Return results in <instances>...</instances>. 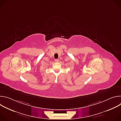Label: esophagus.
I'll use <instances>...</instances> for the list:
<instances>
[{"label": "esophagus", "mask_w": 121, "mask_h": 121, "mask_svg": "<svg viewBox=\"0 0 121 121\" xmlns=\"http://www.w3.org/2000/svg\"><path fill=\"white\" fill-rule=\"evenodd\" d=\"M55 61L56 62H58L59 61V60L58 59H56L55 60Z\"/></svg>", "instance_id": "34e87169"}]
</instances>
